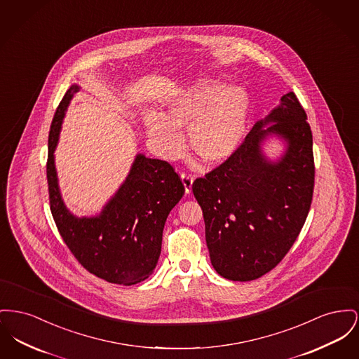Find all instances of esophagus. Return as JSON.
Wrapping results in <instances>:
<instances>
[{"label": "esophagus", "instance_id": "34e87169", "mask_svg": "<svg viewBox=\"0 0 359 359\" xmlns=\"http://www.w3.org/2000/svg\"><path fill=\"white\" fill-rule=\"evenodd\" d=\"M182 182H183V184H184L186 194H190L191 190H192V182H194L192 175H189V173H182Z\"/></svg>", "mask_w": 359, "mask_h": 359}]
</instances>
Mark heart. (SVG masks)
<instances>
[{"mask_svg": "<svg viewBox=\"0 0 359 359\" xmlns=\"http://www.w3.org/2000/svg\"><path fill=\"white\" fill-rule=\"evenodd\" d=\"M251 99L238 85L201 80L173 96L165 115L148 111L144 116L150 142L168 160L184 149L182 127H189L191 151L206 164H219L238 148L248 123Z\"/></svg>", "mask_w": 359, "mask_h": 359, "instance_id": "b5f03b06", "label": "heart"}]
</instances>
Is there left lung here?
Instances as JSON below:
<instances>
[{"label":"left lung","mask_w":359,"mask_h":359,"mask_svg":"<svg viewBox=\"0 0 359 359\" xmlns=\"http://www.w3.org/2000/svg\"><path fill=\"white\" fill-rule=\"evenodd\" d=\"M306 119L294 93L283 95L225 163L194 182L211 264L221 276L257 279L294 244L315 186L313 140ZM269 136L285 144L276 161L261 148Z\"/></svg>","instance_id":"obj_1"}]
</instances>
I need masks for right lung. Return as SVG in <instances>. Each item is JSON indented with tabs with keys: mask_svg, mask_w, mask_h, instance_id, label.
<instances>
[{
	"mask_svg": "<svg viewBox=\"0 0 359 359\" xmlns=\"http://www.w3.org/2000/svg\"><path fill=\"white\" fill-rule=\"evenodd\" d=\"M79 90L77 84L67 89L50 128L47 183L51 214L65 244L85 270L109 283L135 285L156 269L167 217L184 195V186L169 163L138 153L126 180L100 214L76 217L67 210L54 151L65 112Z\"/></svg>",
	"mask_w": 359,
	"mask_h": 359,
	"instance_id": "1",
	"label": "right lung"
}]
</instances>
